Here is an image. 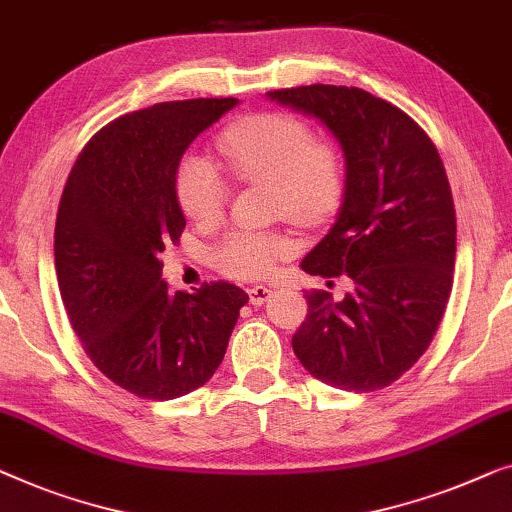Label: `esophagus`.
<instances>
[{"label":"esophagus","instance_id":"34e87169","mask_svg":"<svg viewBox=\"0 0 512 512\" xmlns=\"http://www.w3.org/2000/svg\"><path fill=\"white\" fill-rule=\"evenodd\" d=\"M270 295H272V291L268 286H254V288H249V302L254 307H261V305H265V302L270 300Z\"/></svg>","mask_w":512,"mask_h":512}]
</instances>
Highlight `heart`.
Instances as JSON below:
<instances>
[{"instance_id": "1", "label": "heart", "mask_w": 512, "mask_h": 512, "mask_svg": "<svg viewBox=\"0 0 512 512\" xmlns=\"http://www.w3.org/2000/svg\"><path fill=\"white\" fill-rule=\"evenodd\" d=\"M219 150L240 180L272 184L277 205L298 219H323L342 196V161L325 143H314L309 127L286 113L249 115L219 136ZM228 180L212 159L189 152L175 175L182 212L198 224L224 214ZM295 242L281 233H231L219 244L217 261L228 277L265 279Z\"/></svg>"}]
</instances>
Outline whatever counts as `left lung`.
Segmentation results:
<instances>
[{
	"mask_svg": "<svg viewBox=\"0 0 512 512\" xmlns=\"http://www.w3.org/2000/svg\"><path fill=\"white\" fill-rule=\"evenodd\" d=\"M270 101L314 117L344 152L342 207L302 270L353 279L335 302L307 293L293 351L314 379L381 390L432 344L453 288L457 221L446 168L404 110L358 87L305 85Z\"/></svg>",
	"mask_w": 512,
	"mask_h": 512,
	"instance_id": "8db88e82",
	"label": "left lung"
}]
</instances>
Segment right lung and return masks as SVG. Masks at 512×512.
<instances>
[{
	"instance_id": "right-lung-1",
	"label": "right lung",
	"mask_w": 512,
	"mask_h": 512,
	"mask_svg": "<svg viewBox=\"0 0 512 512\" xmlns=\"http://www.w3.org/2000/svg\"><path fill=\"white\" fill-rule=\"evenodd\" d=\"M238 99L154 103L94 133L66 180L55 224V270L85 353L136 397L175 399L224 360L242 288L212 281L170 293L159 254L187 226L175 194L182 154Z\"/></svg>"
}]
</instances>
